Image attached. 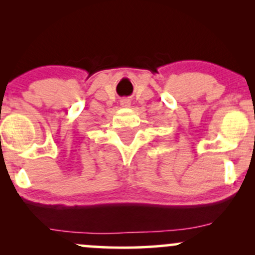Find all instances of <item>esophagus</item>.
Masks as SVG:
<instances>
[{"label": "esophagus", "mask_w": 255, "mask_h": 255, "mask_svg": "<svg viewBox=\"0 0 255 255\" xmlns=\"http://www.w3.org/2000/svg\"><path fill=\"white\" fill-rule=\"evenodd\" d=\"M121 105H122V107H129L130 103H129V101H128V99H122Z\"/></svg>", "instance_id": "1"}]
</instances>
